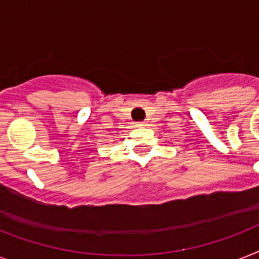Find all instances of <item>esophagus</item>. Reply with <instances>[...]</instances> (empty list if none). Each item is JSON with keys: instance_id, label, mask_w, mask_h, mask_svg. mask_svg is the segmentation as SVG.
<instances>
[{"instance_id": "esophagus-1", "label": "esophagus", "mask_w": 259, "mask_h": 259, "mask_svg": "<svg viewBox=\"0 0 259 259\" xmlns=\"http://www.w3.org/2000/svg\"><path fill=\"white\" fill-rule=\"evenodd\" d=\"M144 126H145L144 122H136V127H144Z\"/></svg>"}]
</instances>
